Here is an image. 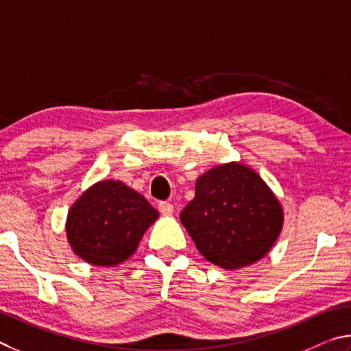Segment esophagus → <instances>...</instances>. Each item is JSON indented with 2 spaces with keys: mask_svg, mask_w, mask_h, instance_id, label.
I'll use <instances>...</instances> for the list:
<instances>
[{
  "mask_svg": "<svg viewBox=\"0 0 351 351\" xmlns=\"http://www.w3.org/2000/svg\"><path fill=\"white\" fill-rule=\"evenodd\" d=\"M158 211L162 213L163 216H172V213H174V206H172L169 202H160Z\"/></svg>",
  "mask_w": 351,
  "mask_h": 351,
  "instance_id": "obj_1",
  "label": "esophagus"
}]
</instances>
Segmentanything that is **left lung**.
<instances>
[{"instance_id": "8db88e82", "label": "left lung", "mask_w": 351, "mask_h": 351, "mask_svg": "<svg viewBox=\"0 0 351 351\" xmlns=\"http://www.w3.org/2000/svg\"><path fill=\"white\" fill-rule=\"evenodd\" d=\"M180 222L206 261L241 269L274 247L284 228V208L251 166L230 162L199 177Z\"/></svg>"}]
</instances>
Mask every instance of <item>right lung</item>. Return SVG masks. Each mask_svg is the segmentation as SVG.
Instances as JSON below:
<instances>
[{
    "instance_id": "add662e5",
    "label": "right lung",
    "mask_w": 351,
    "mask_h": 351,
    "mask_svg": "<svg viewBox=\"0 0 351 351\" xmlns=\"http://www.w3.org/2000/svg\"><path fill=\"white\" fill-rule=\"evenodd\" d=\"M158 211L120 180H100L73 202L66 237L80 259L95 267H117L138 248Z\"/></svg>"
}]
</instances>
